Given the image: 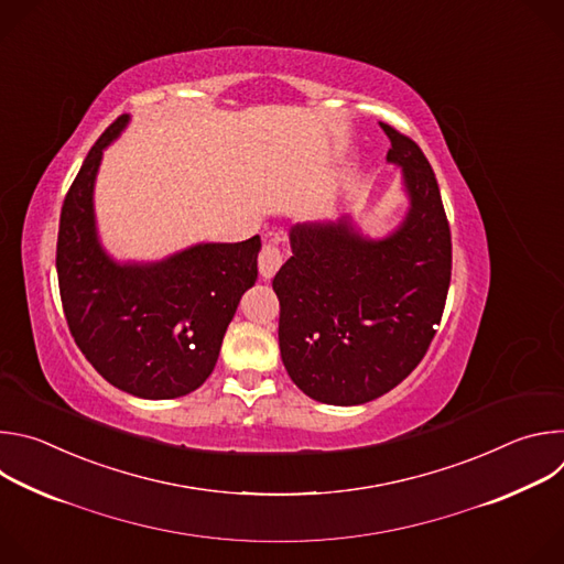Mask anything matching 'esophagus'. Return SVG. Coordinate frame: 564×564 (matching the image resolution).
Listing matches in <instances>:
<instances>
[{
    "label": "esophagus",
    "mask_w": 564,
    "mask_h": 564,
    "mask_svg": "<svg viewBox=\"0 0 564 564\" xmlns=\"http://www.w3.org/2000/svg\"><path fill=\"white\" fill-rule=\"evenodd\" d=\"M283 265V250L279 248V243H265L261 248V254H259V270L265 279H272L279 268Z\"/></svg>",
    "instance_id": "34e87169"
}]
</instances>
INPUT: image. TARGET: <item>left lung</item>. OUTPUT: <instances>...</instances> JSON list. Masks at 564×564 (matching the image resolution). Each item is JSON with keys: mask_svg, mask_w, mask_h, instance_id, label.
<instances>
[{"mask_svg": "<svg viewBox=\"0 0 564 564\" xmlns=\"http://www.w3.org/2000/svg\"><path fill=\"white\" fill-rule=\"evenodd\" d=\"M388 163L404 170L406 220L370 240L346 216L296 225L292 257L276 272L279 348L292 381L335 406L366 404L424 359L451 285V227L420 144L379 122Z\"/></svg>", "mask_w": 564, "mask_h": 564, "instance_id": "8db88e82", "label": "left lung"}]
</instances>
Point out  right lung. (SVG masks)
Here are the masks:
<instances>
[{"instance_id": "obj_1", "label": "right lung", "mask_w": 564, "mask_h": 564, "mask_svg": "<svg viewBox=\"0 0 564 564\" xmlns=\"http://www.w3.org/2000/svg\"><path fill=\"white\" fill-rule=\"evenodd\" d=\"M120 116L91 147L66 192L57 283L68 330L87 361L142 399L183 397L212 375L236 305L257 281L261 238L203 243L151 265H118L98 243L94 183Z\"/></svg>"}]
</instances>
